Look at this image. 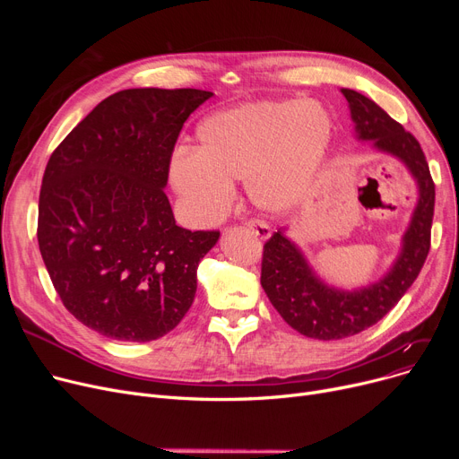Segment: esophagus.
<instances>
[{
	"mask_svg": "<svg viewBox=\"0 0 459 459\" xmlns=\"http://www.w3.org/2000/svg\"><path fill=\"white\" fill-rule=\"evenodd\" d=\"M247 225V229L249 230H253V234H256L260 239H268L270 236H272V229L264 223V221H249V223H246Z\"/></svg>",
	"mask_w": 459,
	"mask_h": 459,
	"instance_id": "34e87169",
	"label": "esophagus"
}]
</instances>
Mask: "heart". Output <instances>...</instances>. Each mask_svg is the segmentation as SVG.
<instances>
[{
  "label": "heart",
  "mask_w": 459,
  "mask_h": 459,
  "mask_svg": "<svg viewBox=\"0 0 459 459\" xmlns=\"http://www.w3.org/2000/svg\"><path fill=\"white\" fill-rule=\"evenodd\" d=\"M331 115L315 100H260L215 111L195 130V151H178L169 177L187 215L212 223L246 178L251 203L290 212L308 195L333 143Z\"/></svg>",
  "instance_id": "1"
}]
</instances>
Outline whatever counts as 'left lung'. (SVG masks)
<instances>
[{
  "label": "left lung",
  "instance_id": "8db88e82",
  "mask_svg": "<svg viewBox=\"0 0 459 459\" xmlns=\"http://www.w3.org/2000/svg\"><path fill=\"white\" fill-rule=\"evenodd\" d=\"M341 92L348 100L355 139L372 141L376 152L400 160L413 177L419 197L402 236L400 253L387 273L355 290L327 284L310 266L303 249L286 236L288 229H279L264 246V292L288 325L318 341H339L365 331L402 299L428 256L436 204V186L419 141L365 94L351 89Z\"/></svg>",
  "mask_w": 459,
  "mask_h": 459
}]
</instances>
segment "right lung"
<instances>
[{
    "instance_id": "1",
    "label": "right lung",
    "mask_w": 459,
    "mask_h": 459,
    "mask_svg": "<svg viewBox=\"0 0 459 459\" xmlns=\"http://www.w3.org/2000/svg\"><path fill=\"white\" fill-rule=\"evenodd\" d=\"M213 92L126 89L96 106L50 156L39 197V249L76 320L108 339L173 331L220 232L177 225L165 195L178 134Z\"/></svg>"
}]
</instances>
